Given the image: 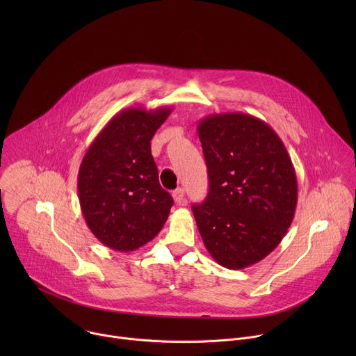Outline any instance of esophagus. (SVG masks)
I'll use <instances>...</instances> for the list:
<instances>
[{
	"instance_id": "obj_1",
	"label": "esophagus",
	"mask_w": 356,
	"mask_h": 356,
	"mask_svg": "<svg viewBox=\"0 0 356 356\" xmlns=\"http://www.w3.org/2000/svg\"><path fill=\"white\" fill-rule=\"evenodd\" d=\"M172 195H173V200L177 202V204H180V206L186 204V194H184L183 188H180V187L176 188Z\"/></svg>"
}]
</instances>
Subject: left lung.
<instances>
[{
	"instance_id": "obj_1",
	"label": "left lung",
	"mask_w": 356,
	"mask_h": 356,
	"mask_svg": "<svg viewBox=\"0 0 356 356\" xmlns=\"http://www.w3.org/2000/svg\"><path fill=\"white\" fill-rule=\"evenodd\" d=\"M209 194L193 214L210 255L228 269L255 265L280 243L297 206V177L282 139L262 120L213 114L197 127Z\"/></svg>"
}]
</instances>
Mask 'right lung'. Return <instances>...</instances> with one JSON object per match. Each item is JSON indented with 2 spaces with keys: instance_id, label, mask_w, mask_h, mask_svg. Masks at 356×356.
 I'll return each instance as SVG.
<instances>
[{
  "instance_id": "obj_1",
  "label": "right lung",
  "mask_w": 356,
  "mask_h": 356,
  "mask_svg": "<svg viewBox=\"0 0 356 356\" xmlns=\"http://www.w3.org/2000/svg\"><path fill=\"white\" fill-rule=\"evenodd\" d=\"M172 107H131L114 115L81 161L77 191L81 213L106 246L132 252L154 239L166 222L172 195L159 184L150 140Z\"/></svg>"
}]
</instances>
